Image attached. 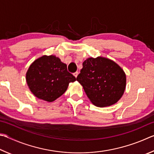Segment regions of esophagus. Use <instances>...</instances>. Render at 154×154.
<instances>
[{
	"label": "esophagus",
	"instance_id": "1",
	"mask_svg": "<svg viewBox=\"0 0 154 154\" xmlns=\"http://www.w3.org/2000/svg\"><path fill=\"white\" fill-rule=\"evenodd\" d=\"M74 74V76H75V78H76V77L78 76V75H79V72H74V74Z\"/></svg>",
	"mask_w": 154,
	"mask_h": 154
}]
</instances>
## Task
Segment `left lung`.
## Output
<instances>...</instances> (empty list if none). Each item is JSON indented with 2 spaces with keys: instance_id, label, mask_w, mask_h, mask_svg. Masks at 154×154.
<instances>
[{
  "instance_id": "left-lung-1",
  "label": "left lung",
  "mask_w": 154,
  "mask_h": 154,
  "mask_svg": "<svg viewBox=\"0 0 154 154\" xmlns=\"http://www.w3.org/2000/svg\"><path fill=\"white\" fill-rule=\"evenodd\" d=\"M76 80L91 101L101 107L116 103L126 87L123 69L114 61L101 57L86 59Z\"/></svg>"
}]
</instances>
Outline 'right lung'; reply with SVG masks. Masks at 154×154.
Segmentation results:
<instances>
[{"instance_id": "1", "label": "right lung", "mask_w": 154, "mask_h": 154, "mask_svg": "<svg viewBox=\"0 0 154 154\" xmlns=\"http://www.w3.org/2000/svg\"><path fill=\"white\" fill-rule=\"evenodd\" d=\"M75 78L67 71L66 64L55 55H44L36 59L26 73L31 92L38 99L51 102L66 92Z\"/></svg>"}]
</instances>
